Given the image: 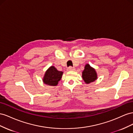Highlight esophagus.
<instances>
[{
	"mask_svg": "<svg viewBox=\"0 0 133 133\" xmlns=\"http://www.w3.org/2000/svg\"><path fill=\"white\" fill-rule=\"evenodd\" d=\"M75 70V67H69V69H68V71H74Z\"/></svg>",
	"mask_w": 133,
	"mask_h": 133,
	"instance_id": "obj_1",
	"label": "esophagus"
}]
</instances>
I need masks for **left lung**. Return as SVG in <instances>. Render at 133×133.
Returning a JSON list of instances; mask_svg holds the SVG:
<instances>
[{
	"mask_svg": "<svg viewBox=\"0 0 133 133\" xmlns=\"http://www.w3.org/2000/svg\"><path fill=\"white\" fill-rule=\"evenodd\" d=\"M82 78L86 83H90L95 81L97 78V73L94 68L89 64H86L85 69L82 72Z\"/></svg>",
	"mask_w": 133,
	"mask_h": 133,
	"instance_id": "1",
	"label": "left lung"
}]
</instances>
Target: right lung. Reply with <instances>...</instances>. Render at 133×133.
Masks as SVG:
<instances>
[{"label":"right lung","mask_w":133,"mask_h":133,"mask_svg":"<svg viewBox=\"0 0 133 133\" xmlns=\"http://www.w3.org/2000/svg\"><path fill=\"white\" fill-rule=\"evenodd\" d=\"M62 74L63 72L58 71L54 66H51L45 72L43 81L49 86H57L61 79Z\"/></svg>","instance_id":"obj_1"}]
</instances>
